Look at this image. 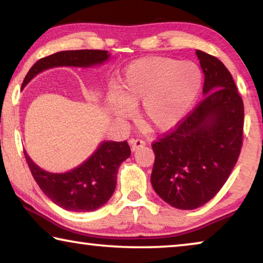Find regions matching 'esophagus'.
Listing matches in <instances>:
<instances>
[{"instance_id": "1", "label": "esophagus", "mask_w": 263, "mask_h": 263, "mask_svg": "<svg viewBox=\"0 0 263 263\" xmlns=\"http://www.w3.org/2000/svg\"><path fill=\"white\" fill-rule=\"evenodd\" d=\"M146 145V142L141 139H136V140H132L131 141V149L133 152H136L137 149H139L140 147H144Z\"/></svg>"}]
</instances>
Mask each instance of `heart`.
Segmentation results:
<instances>
[{"instance_id":"1","label":"heart","mask_w":263,"mask_h":263,"mask_svg":"<svg viewBox=\"0 0 263 263\" xmlns=\"http://www.w3.org/2000/svg\"><path fill=\"white\" fill-rule=\"evenodd\" d=\"M201 68L191 61L147 57L124 69L117 92L108 105L118 118H130L140 103L141 116L154 130L169 131L183 121L202 88Z\"/></svg>"}]
</instances>
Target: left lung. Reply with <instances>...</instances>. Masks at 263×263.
<instances>
[{
  "mask_svg": "<svg viewBox=\"0 0 263 263\" xmlns=\"http://www.w3.org/2000/svg\"><path fill=\"white\" fill-rule=\"evenodd\" d=\"M204 73L202 100L174 131L154 142L151 182L169 205L194 210L221 189L242 145L243 103L224 64L196 51Z\"/></svg>",
  "mask_w": 263,
  "mask_h": 263,
  "instance_id": "obj_1",
  "label": "left lung"
}]
</instances>
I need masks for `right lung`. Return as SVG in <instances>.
Wrapping results in <instances>:
<instances>
[{"mask_svg":"<svg viewBox=\"0 0 263 263\" xmlns=\"http://www.w3.org/2000/svg\"><path fill=\"white\" fill-rule=\"evenodd\" d=\"M110 53L101 50L62 51L38 60L31 67L22 84L25 88L35 75L44 70L62 67L90 68L103 65ZM34 181L39 188L58 206L73 212L95 211L112 196L117 172L123 161L130 157L127 141H102L86 161L66 173H51L37 166L24 151Z\"/></svg>","mask_w":263,"mask_h":263,"instance_id":"right-lung-1","label":"right lung"}]
</instances>
